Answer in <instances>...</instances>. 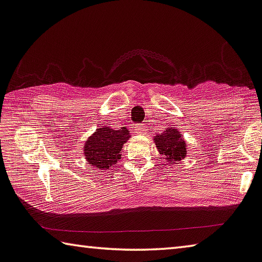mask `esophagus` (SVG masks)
<instances>
[{"instance_id":"obj_1","label":"esophagus","mask_w":262,"mask_h":262,"mask_svg":"<svg viewBox=\"0 0 262 262\" xmlns=\"http://www.w3.org/2000/svg\"><path fill=\"white\" fill-rule=\"evenodd\" d=\"M135 129H136V133H137V134H143V133L145 132V128H144V126H143V125L137 126V127L135 128Z\"/></svg>"}]
</instances>
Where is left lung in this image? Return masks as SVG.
<instances>
[{
	"mask_svg": "<svg viewBox=\"0 0 262 262\" xmlns=\"http://www.w3.org/2000/svg\"><path fill=\"white\" fill-rule=\"evenodd\" d=\"M154 142L159 155H162L168 164H178L187 155V144L184 136L174 127L166 128L161 134H156Z\"/></svg>",
	"mask_w": 262,
	"mask_h": 262,
	"instance_id": "1",
	"label": "left lung"
}]
</instances>
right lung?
<instances>
[{"label": "right lung", "instance_id": "add662e5", "mask_svg": "<svg viewBox=\"0 0 262 262\" xmlns=\"http://www.w3.org/2000/svg\"><path fill=\"white\" fill-rule=\"evenodd\" d=\"M129 137L126 127L113 129L110 126H101L84 143V158L91 167L106 170L121 159L120 152Z\"/></svg>", "mask_w": 262, "mask_h": 262}]
</instances>
